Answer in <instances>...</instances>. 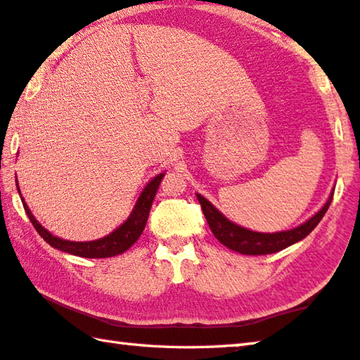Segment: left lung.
I'll return each mask as SVG.
<instances>
[{
	"instance_id": "1",
	"label": "left lung",
	"mask_w": 360,
	"mask_h": 360,
	"mask_svg": "<svg viewBox=\"0 0 360 360\" xmlns=\"http://www.w3.org/2000/svg\"><path fill=\"white\" fill-rule=\"evenodd\" d=\"M196 196L200 207H202L205 219L210 226L213 236H215L224 247H228L229 250H234L237 253L242 255L257 256L276 253V251L285 250L288 247H291L292 243L305 238L314 228H316L318 223L326 215V212L332 202L333 191L330 193V196L327 199L323 209H321L316 215H313L308 219L307 223L300 224L299 228L295 229L274 232V234H264V232H255L245 229L242 226H237L236 223L229 221L221 212H218L204 196H200V194H196Z\"/></svg>"
}]
</instances>
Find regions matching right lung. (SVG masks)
I'll return each instance as SVG.
<instances>
[{"mask_svg": "<svg viewBox=\"0 0 360 360\" xmlns=\"http://www.w3.org/2000/svg\"><path fill=\"white\" fill-rule=\"evenodd\" d=\"M162 176L164 174L156 175L155 179L143 188L142 194L139 196L134 210H132L129 218L126 219L120 228L113 231L112 234L91 242H69V240H63L60 237L52 236L46 228H42V226L37 223V219L33 217V213L30 212L28 205L25 204L23 199L22 202L31 224L34 226V229L39 232V236L50 245V247H53L60 251H65V253H69V255L80 256V257H112V256L124 253V251L131 248L132 245L137 242V238L141 237V234L145 229V224H147L151 204H153L156 191L158 188H160ZM18 193H20V190H18Z\"/></svg>", "mask_w": 360, "mask_h": 360, "instance_id": "obj_1", "label": "right lung"}]
</instances>
